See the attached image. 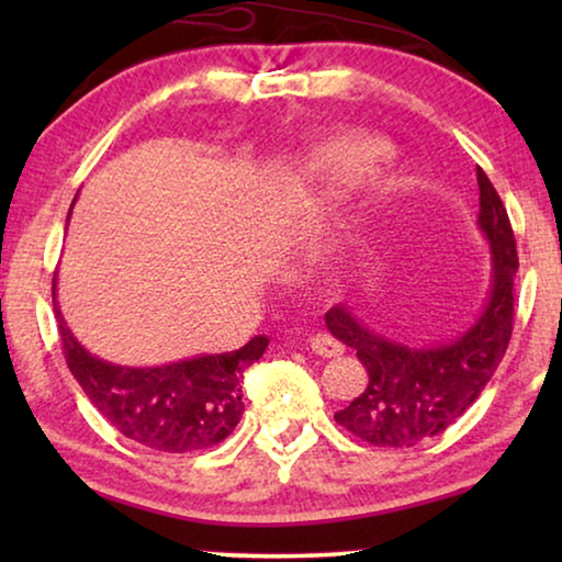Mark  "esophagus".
<instances>
[{
	"mask_svg": "<svg viewBox=\"0 0 562 562\" xmlns=\"http://www.w3.org/2000/svg\"><path fill=\"white\" fill-rule=\"evenodd\" d=\"M310 348L314 356H322V358H337L342 356V345L335 340V337H329L325 333H317L310 337Z\"/></svg>",
	"mask_w": 562,
	"mask_h": 562,
	"instance_id": "obj_1",
	"label": "esophagus"
}]
</instances>
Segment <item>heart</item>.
<instances>
[{"instance_id":"obj_1","label":"heart","mask_w":562,"mask_h":562,"mask_svg":"<svg viewBox=\"0 0 562 562\" xmlns=\"http://www.w3.org/2000/svg\"><path fill=\"white\" fill-rule=\"evenodd\" d=\"M396 160V150L379 135H348L322 148L317 158L304 168L294 189L299 196H312L317 191L337 187H358ZM368 229H360L358 237L366 240Z\"/></svg>"}]
</instances>
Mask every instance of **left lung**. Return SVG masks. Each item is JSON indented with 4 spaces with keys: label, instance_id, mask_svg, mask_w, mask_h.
<instances>
[{
    "label": "left lung",
    "instance_id": "1",
    "mask_svg": "<svg viewBox=\"0 0 562 562\" xmlns=\"http://www.w3.org/2000/svg\"><path fill=\"white\" fill-rule=\"evenodd\" d=\"M479 229L491 252L486 304L471 327L448 342L406 345L375 333L348 304L325 314L337 340L356 350L368 371L363 394L335 422L379 448H412L448 429L486 389L502 363L514 327L517 240L494 183L479 168Z\"/></svg>",
    "mask_w": 562,
    "mask_h": 562
}]
</instances>
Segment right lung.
I'll return each instance as SVG.
<instances>
[{
	"instance_id": "add662e5",
	"label": "right lung",
	"mask_w": 562,
	"mask_h": 562,
	"mask_svg": "<svg viewBox=\"0 0 562 562\" xmlns=\"http://www.w3.org/2000/svg\"><path fill=\"white\" fill-rule=\"evenodd\" d=\"M53 306L66 363L89 402L130 440L150 450L189 452L212 448L243 417V371L263 356L268 337L258 335L240 350L194 356L176 363L133 368L102 360L83 348Z\"/></svg>"
}]
</instances>
